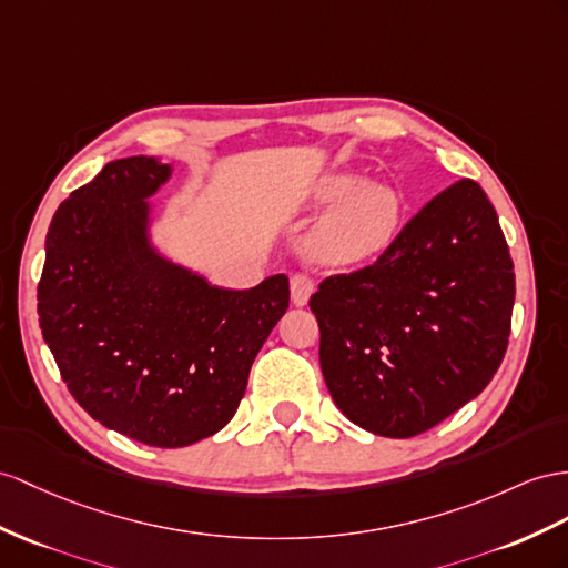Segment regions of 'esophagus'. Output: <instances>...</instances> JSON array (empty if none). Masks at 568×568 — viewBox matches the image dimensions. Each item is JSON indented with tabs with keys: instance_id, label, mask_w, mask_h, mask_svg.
<instances>
[{
	"instance_id": "esophagus-1",
	"label": "esophagus",
	"mask_w": 568,
	"mask_h": 568,
	"mask_svg": "<svg viewBox=\"0 0 568 568\" xmlns=\"http://www.w3.org/2000/svg\"><path fill=\"white\" fill-rule=\"evenodd\" d=\"M312 293H314V281L310 278V275L295 273L293 278H290V295H293L295 307H304V304L310 302Z\"/></svg>"
}]
</instances>
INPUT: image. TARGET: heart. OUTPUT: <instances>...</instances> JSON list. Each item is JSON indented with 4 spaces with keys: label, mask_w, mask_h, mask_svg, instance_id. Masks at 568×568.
I'll return each instance as SVG.
<instances>
[{
    "label": "heart",
    "mask_w": 568,
    "mask_h": 568,
    "mask_svg": "<svg viewBox=\"0 0 568 568\" xmlns=\"http://www.w3.org/2000/svg\"><path fill=\"white\" fill-rule=\"evenodd\" d=\"M314 211H328L307 240L310 254L324 266L353 268L369 264L394 244L403 201L396 189L372 184L355 172H326L310 192Z\"/></svg>",
    "instance_id": "b5f03b06"
}]
</instances>
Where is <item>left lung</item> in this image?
I'll return each instance as SVG.
<instances>
[{
	"mask_svg": "<svg viewBox=\"0 0 568 568\" xmlns=\"http://www.w3.org/2000/svg\"><path fill=\"white\" fill-rule=\"evenodd\" d=\"M514 297L497 211L477 182L450 184L374 266L331 275L312 295L333 403L390 439L439 425L497 374Z\"/></svg>",
	"mask_w": 568,
	"mask_h": 568,
	"instance_id": "left-lung-1",
	"label": "left lung"
}]
</instances>
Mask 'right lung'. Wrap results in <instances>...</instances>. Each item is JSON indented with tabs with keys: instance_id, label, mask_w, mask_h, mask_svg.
Returning <instances> with one entry per match:
<instances>
[{
	"instance_id": "obj_1",
	"label": "right lung",
	"mask_w": 568,
	"mask_h": 568,
	"mask_svg": "<svg viewBox=\"0 0 568 568\" xmlns=\"http://www.w3.org/2000/svg\"><path fill=\"white\" fill-rule=\"evenodd\" d=\"M174 168L112 160L57 209L38 285L42 338L71 396L100 425L158 448L221 432L252 362L287 312V275L211 285L153 240V203Z\"/></svg>"
}]
</instances>
